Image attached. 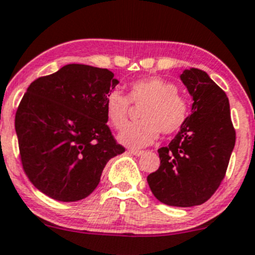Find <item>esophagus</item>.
Here are the masks:
<instances>
[{
    "label": "esophagus",
    "instance_id": "esophagus-1",
    "mask_svg": "<svg viewBox=\"0 0 255 255\" xmlns=\"http://www.w3.org/2000/svg\"><path fill=\"white\" fill-rule=\"evenodd\" d=\"M129 153L134 154V156H141L142 153H143V151H139V149H129Z\"/></svg>",
    "mask_w": 255,
    "mask_h": 255
}]
</instances>
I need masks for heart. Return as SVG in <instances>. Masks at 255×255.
Wrapping results in <instances>:
<instances>
[{
  "label": "heart",
  "mask_w": 255,
  "mask_h": 255,
  "mask_svg": "<svg viewBox=\"0 0 255 255\" xmlns=\"http://www.w3.org/2000/svg\"><path fill=\"white\" fill-rule=\"evenodd\" d=\"M138 107L139 122L127 126L120 134V141L128 147H144L154 142L160 134H173L186 123L190 103L177 92L173 83L161 77H146L133 80L123 95L118 90L107 94L104 107L109 123L122 129L128 122L130 106Z\"/></svg>",
  "instance_id": "obj_1"
}]
</instances>
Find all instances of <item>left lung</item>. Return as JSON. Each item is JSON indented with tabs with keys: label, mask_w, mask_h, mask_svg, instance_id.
Returning a JSON list of instances; mask_svg holds the SVG:
<instances>
[{
	"label": "left lung",
	"mask_w": 255,
	"mask_h": 255,
	"mask_svg": "<svg viewBox=\"0 0 255 255\" xmlns=\"http://www.w3.org/2000/svg\"><path fill=\"white\" fill-rule=\"evenodd\" d=\"M192 113L175 138L158 149L160 167L147 176L161 203L190 208L208 201L224 180L235 144L229 99L205 71L185 70Z\"/></svg>",
	"instance_id": "8db88e82"
}]
</instances>
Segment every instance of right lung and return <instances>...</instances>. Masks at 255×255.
Here are the masks:
<instances>
[{
	"label": "right lung",
	"mask_w": 255,
	"mask_h": 255,
	"mask_svg": "<svg viewBox=\"0 0 255 255\" xmlns=\"http://www.w3.org/2000/svg\"><path fill=\"white\" fill-rule=\"evenodd\" d=\"M108 69L68 64L37 78L15 116L22 168L37 190L64 203L92 194L107 162L126 151L108 127L106 97L117 84Z\"/></svg>",
	"instance_id": "1"
}]
</instances>
